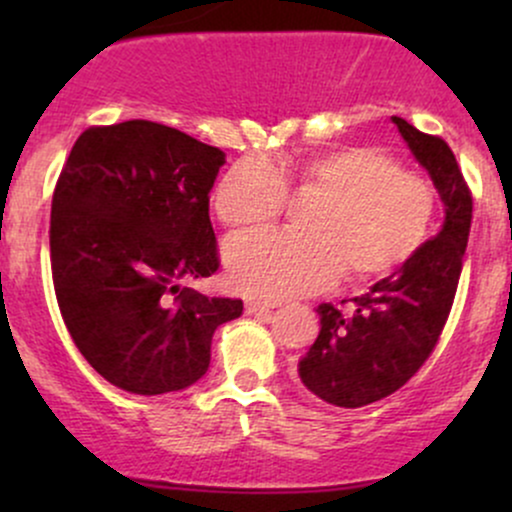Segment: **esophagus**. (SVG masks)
Instances as JSON below:
<instances>
[{
    "label": "esophagus",
    "mask_w": 512,
    "mask_h": 512,
    "mask_svg": "<svg viewBox=\"0 0 512 512\" xmlns=\"http://www.w3.org/2000/svg\"><path fill=\"white\" fill-rule=\"evenodd\" d=\"M281 303H276V301H260V298H248V301H245V313L248 315H267V313H272L274 308H279Z\"/></svg>",
    "instance_id": "34e87169"
}]
</instances>
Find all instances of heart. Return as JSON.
<instances>
[{
  "label": "heart",
  "instance_id": "1",
  "mask_svg": "<svg viewBox=\"0 0 512 512\" xmlns=\"http://www.w3.org/2000/svg\"><path fill=\"white\" fill-rule=\"evenodd\" d=\"M303 195L320 197L305 216L310 236L252 231L226 245V269L240 291L291 298L330 286L383 279L414 257L433 223V192L368 146H337L293 163ZM286 180L272 161L248 156L228 168L214 192L216 216L231 228L274 221Z\"/></svg>",
  "mask_w": 512,
  "mask_h": 512
}]
</instances>
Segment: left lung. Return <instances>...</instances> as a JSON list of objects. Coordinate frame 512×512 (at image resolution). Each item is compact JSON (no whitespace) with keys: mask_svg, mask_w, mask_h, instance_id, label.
<instances>
[{"mask_svg":"<svg viewBox=\"0 0 512 512\" xmlns=\"http://www.w3.org/2000/svg\"><path fill=\"white\" fill-rule=\"evenodd\" d=\"M392 122L431 175L443 202V226L397 272L351 298L346 308H317L320 334L298 361V375L334 407L378 402L424 366L450 315L472 226V192L450 146L402 117Z\"/></svg>","mask_w":512,"mask_h":512,"instance_id":"8db88e82","label":"left lung"}]
</instances>
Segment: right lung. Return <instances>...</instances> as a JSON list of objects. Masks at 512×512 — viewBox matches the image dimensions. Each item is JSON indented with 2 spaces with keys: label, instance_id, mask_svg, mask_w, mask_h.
I'll use <instances>...</instances> for the list:
<instances>
[{
  "label": "right lung",
  "instance_id": "right-lung-1",
  "mask_svg": "<svg viewBox=\"0 0 512 512\" xmlns=\"http://www.w3.org/2000/svg\"><path fill=\"white\" fill-rule=\"evenodd\" d=\"M226 154L149 120L91 127L64 163L50 262L76 349L110 385L166 395L195 385L238 298L180 289L219 269L209 192Z\"/></svg>",
  "mask_w": 512,
  "mask_h": 512
}]
</instances>
